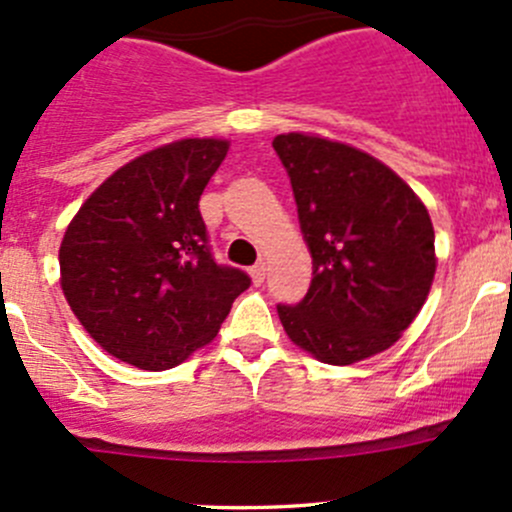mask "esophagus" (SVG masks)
<instances>
[{"mask_svg": "<svg viewBox=\"0 0 512 512\" xmlns=\"http://www.w3.org/2000/svg\"><path fill=\"white\" fill-rule=\"evenodd\" d=\"M265 275H267L265 262H257V265L250 267V277H252V282H255V285H262V282H265Z\"/></svg>", "mask_w": 512, "mask_h": 512, "instance_id": "esophagus-1", "label": "esophagus"}]
</instances>
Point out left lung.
<instances>
[{
	"mask_svg": "<svg viewBox=\"0 0 512 512\" xmlns=\"http://www.w3.org/2000/svg\"><path fill=\"white\" fill-rule=\"evenodd\" d=\"M312 255L297 304H277L287 337L324 364L347 366L399 342L436 275L428 210L381 160L304 133L272 141Z\"/></svg>",
	"mask_w": 512,
	"mask_h": 512,
	"instance_id": "1",
	"label": "left lung"
}]
</instances>
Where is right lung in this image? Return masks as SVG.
Wrapping results in <instances>:
<instances>
[{
	"label": "right lung",
	"mask_w": 512,
	"mask_h": 512,
	"mask_svg": "<svg viewBox=\"0 0 512 512\" xmlns=\"http://www.w3.org/2000/svg\"><path fill=\"white\" fill-rule=\"evenodd\" d=\"M227 156L185 138L138 156L91 193L61 240V289L116 359L173 369L215 339L250 277L218 265L198 200Z\"/></svg>",
	"instance_id": "right-lung-1"
}]
</instances>
